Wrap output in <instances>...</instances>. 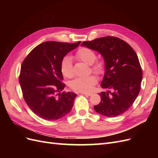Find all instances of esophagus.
Masks as SVG:
<instances>
[{"label":"esophagus","instance_id":"34e87169","mask_svg":"<svg viewBox=\"0 0 158 158\" xmlns=\"http://www.w3.org/2000/svg\"><path fill=\"white\" fill-rule=\"evenodd\" d=\"M81 94H83V95L87 96H90L92 95V94H91V93H85V92H81Z\"/></svg>","mask_w":158,"mask_h":158}]
</instances>
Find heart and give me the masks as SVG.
Instances as JSON below:
<instances>
[{
    "label": "heart",
    "mask_w": 158,
    "mask_h": 158,
    "mask_svg": "<svg viewBox=\"0 0 158 158\" xmlns=\"http://www.w3.org/2000/svg\"><path fill=\"white\" fill-rule=\"evenodd\" d=\"M76 57L81 61L88 64H91L92 71L96 74H101L104 71L105 63L102 60H96V53L88 48H81L76 52ZM60 70L62 75L66 78H71L74 75L72 58L69 56L63 58L60 64ZM97 83V78L94 75L88 77L76 78L70 83V87L73 90L79 92H89L93 89Z\"/></svg>",
    "instance_id": "heart-1"
}]
</instances>
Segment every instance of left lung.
<instances>
[{"label": "left lung", "instance_id": "obj_1", "mask_svg": "<svg viewBox=\"0 0 158 158\" xmlns=\"http://www.w3.org/2000/svg\"><path fill=\"white\" fill-rule=\"evenodd\" d=\"M81 45L98 52L105 62V73L100 85L109 91L100 93L101 101L94 109L109 117L122 115L133 105L140 90L143 71L135 50L115 36L84 41Z\"/></svg>", "mask_w": 158, "mask_h": 158}]
</instances>
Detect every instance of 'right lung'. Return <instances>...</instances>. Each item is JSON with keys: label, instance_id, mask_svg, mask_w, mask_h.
Masks as SVG:
<instances>
[{"label": "right lung", "instance_id": "add662e5", "mask_svg": "<svg viewBox=\"0 0 158 158\" xmlns=\"http://www.w3.org/2000/svg\"><path fill=\"white\" fill-rule=\"evenodd\" d=\"M81 41H47L37 45L22 62L19 81L23 98L32 111L46 120H57L71 110L77 94L65 87L60 64Z\"/></svg>", "mask_w": 158, "mask_h": 158}]
</instances>
